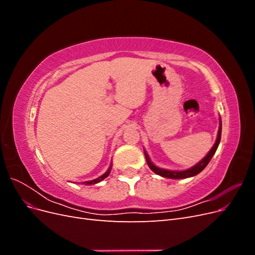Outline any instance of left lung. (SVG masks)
<instances>
[{
	"mask_svg": "<svg viewBox=\"0 0 255 255\" xmlns=\"http://www.w3.org/2000/svg\"><path fill=\"white\" fill-rule=\"evenodd\" d=\"M220 138H221V121H220V127H219V130H218V136H217V140H216L215 144L213 148L211 149V151L207 153V155L200 161L199 164H197L196 166H194L190 169H187V170H184V171H170V170H165V169H160L157 168L156 166H154L150 159L148 154L144 152V155H145V159H146V163H148L149 167L152 171L155 172L158 175H161L164 177H169V179H186V177H190V176H194L198 173L201 172L203 169L207 166V164L210 163V160L212 159L213 155L215 154L216 150L218 148V144L220 142Z\"/></svg>",
	"mask_w": 255,
	"mask_h": 255,
	"instance_id": "8db88e82",
	"label": "left lung"
}]
</instances>
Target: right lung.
<instances>
[{"mask_svg":"<svg viewBox=\"0 0 255 255\" xmlns=\"http://www.w3.org/2000/svg\"><path fill=\"white\" fill-rule=\"evenodd\" d=\"M111 169H112V167H110L109 170H107V171H106L102 176L98 177V179H96V180H92V181H88V182H84V183L86 184V185H91V184H97V183H99V182H101L102 180H104V179H105V177L109 176V174H110V172H111Z\"/></svg>","mask_w":255,"mask_h":255,"instance_id":"1","label":"right lung"}]
</instances>
